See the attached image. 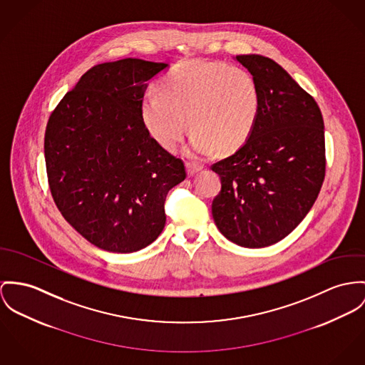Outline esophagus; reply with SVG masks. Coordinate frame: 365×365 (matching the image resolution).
I'll return each instance as SVG.
<instances>
[{"label": "esophagus", "mask_w": 365, "mask_h": 365, "mask_svg": "<svg viewBox=\"0 0 365 365\" xmlns=\"http://www.w3.org/2000/svg\"><path fill=\"white\" fill-rule=\"evenodd\" d=\"M186 170H187V176H195L198 170H201V167L196 164H192V163H187Z\"/></svg>", "instance_id": "obj_1"}]
</instances>
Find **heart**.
<instances>
[{"mask_svg": "<svg viewBox=\"0 0 365 365\" xmlns=\"http://www.w3.org/2000/svg\"><path fill=\"white\" fill-rule=\"evenodd\" d=\"M155 93L143 98L141 120L168 151L183 139L187 117L195 130L192 154H208L215 147L233 153L250 138L259 111V91L252 75L224 62L183 61L157 81Z\"/></svg>", "mask_w": 365, "mask_h": 365, "instance_id": "heart-1", "label": "heart"}]
</instances>
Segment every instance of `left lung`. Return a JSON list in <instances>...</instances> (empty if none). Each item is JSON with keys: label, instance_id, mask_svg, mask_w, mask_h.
<instances>
[{"label": "left lung", "instance_id": "1", "mask_svg": "<svg viewBox=\"0 0 365 365\" xmlns=\"http://www.w3.org/2000/svg\"><path fill=\"white\" fill-rule=\"evenodd\" d=\"M255 81L259 111L250 138L212 165L221 192L212 217L237 246L261 249L296 229L325 178L324 119L318 104L267 56H236Z\"/></svg>", "mask_w": 365, "mask_h": 365}]
</instances>
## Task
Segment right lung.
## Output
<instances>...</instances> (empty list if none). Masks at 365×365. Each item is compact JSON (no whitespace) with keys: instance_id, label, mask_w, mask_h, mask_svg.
<instances>
[{"instance_id":"1","label":"right lung","mask_w":365,"mask_h":365,"mask_svg":"<svg viewBox=\"0 0 365 365\" xmlns=\"http://www.w3.org/2000/svg\"><path fill=\"white\" fill-rule=\"evenodd\" d=\"M167 68L139 58L96 65L48 119L44 155L56 207L106 252L151 245L165 226L169 190L186 178L182 160L154 140L141 120L147 82Z\"/></svg>"}]
</instances>
